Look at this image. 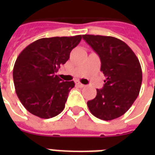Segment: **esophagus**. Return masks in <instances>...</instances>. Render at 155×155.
<instances>
[{
  "instance_id": "esophagus-1",
  "label": "esophagus",
  "mask_w": 155,
  "mask_h": 155,
  "mask_svg": "<svg viewBox=\"0 0 155 155\" xmlns=\"http://www.w3.org/2000/svg\"><path fill=\"white\" fill-rule=\"evenodd\" d=\"M76 84H77V86H79L80 87H84L85 86L84 84H81V83L79 82V81H78V82H76Z\"/></svg>"
}]
</instances>
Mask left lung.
<instances>
[{
	"label": "left lung",
	"mask_w": 155,
	"mask_h": 155,
	"mask_svg": "<svg viewBox=\"0 0 155 155\" xmlns=\"http://www.w3.org/2000/svg\"><path fill=\"white\" fill-rule=\"evenodd\" d=\"M83 38L99 55L106 80L97 97L88 101L92 115L111 120L125 114L139 94L142 71L138 58L125 42L117 38L83 35Z\"/></svg>",
	"instance_id": "1"
}]
</instances>
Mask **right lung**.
<instances>
[{
    "instance_id": "add662e5",
    "label": "right lung",
    "mask_w": 155,
    "mask_h": 155,
    "mask_svg": "<svg viewBox=\"0 0 155 155\" xmlns=\"http://www.w3.org/2000/svg\"><path fill=\"white\" fill-rule=\"evenodd\" d=\"M81 38V35L40 38L18 55L13 71L16 93L33 115L48 119L63 110L75 83L63 81L56 73Z\"/></svg>"
}]
</instances>
